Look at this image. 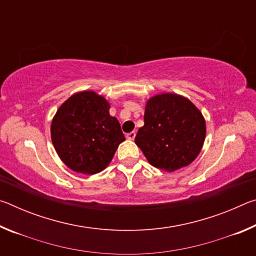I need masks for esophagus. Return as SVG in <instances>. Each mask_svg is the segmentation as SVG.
Listing matches in <instances>:
<instances>
[{"mask_svg": "<svg viewBox=\"0 0 256 256\" xmlns=\"http://www.w3.org/2000/svg\"><path fill=\"white\" fill-rule=\"evenodd\" d=\"M136 133L134 132V131L133 132H130V133L126 134V138H128V140H134V138H136Z\"/></svg>", "mask_w": 256, "mask_h": 256, "instance_id": "34e87169", "label": "esophagus"}]
</instances>
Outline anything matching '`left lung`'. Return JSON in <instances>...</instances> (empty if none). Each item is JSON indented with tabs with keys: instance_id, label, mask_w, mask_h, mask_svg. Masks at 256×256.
Here are the masks:
<instances>
[{
	"instance_id": "obj_1",
	"label": "left lung",
	"mask_w": 256,
	"mask_h": 256,
	"mask_svg": "<svg viewBox=\"0 0 256 256\" xmlns=\"http://www.w3.org/2000/svg\"><path fill=\"white\" fill-rule=\"evenodd\" d=\"M204 138L201 112L185 97L162 94L146 102L136 144L154 167L174 172L198 157Z\"/></svg>"
}]
</instances>
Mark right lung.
Segmentation results:
<instances>
[{
  "instance_id": "right-lung-1",
  "label": "right lung",
  "mask_w": 256,
  "mask_h": 256,
  "mask_svg": "<svg viewBox=\"0 0 256 256\" xmlns=\"http://www.w3.org/2000/svg\"><path fill=\"white\" fill-rule=\"evenodd\" d=\"M50 136L60 160L86 175L105 170L125 140L118 118L110 115V104L94 92L73 94L58 108Z\"/></svg>"
}]
</instances>
